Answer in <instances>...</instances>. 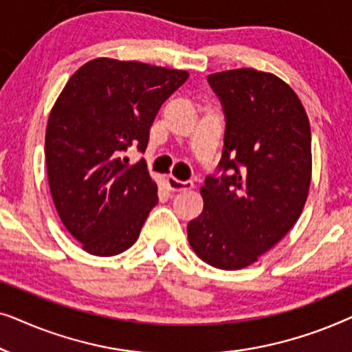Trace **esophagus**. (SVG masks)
Instances as JSON below:
<instances>
[{
  "label": "esophagus",
  "instance_id": "1",
  "mask_svg": "<svg viewBox=\"0 0 352 352\" xmlns=\"http://www.w3.org/2000/svg\"><path fill=\"white\" fill-rule=\"evenodd\" d=\"M166 184H168V189L176 190V192L190 190L192 187H194V182L192 181H179L176 179L175 176H166Z\"/></svg>",
  "mask_w": 352,
  "mask_h": 352
}]
</instances>
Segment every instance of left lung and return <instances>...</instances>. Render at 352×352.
<instances>
[{
  "label": "left lung",
  "mask_w": 352,
  "mask_h": 352,
  "mask_svg": "<svg viewBox=\"0 0 352 352\" xmlns=\"http://www.w3.org/2000/svg\"><path fill=\"white\" fill-rule=\"evenodd\" d=\"M208 83L226 115L224 175L205 179L204 211L187 224V239L201 261L237 271L300 218L311 186V128L300 98L274 74L234 69L208 75Z\"/></svg>",
  "instance_id": "left-lung-1"
}]
</instances>
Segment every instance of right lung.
Segmentation results:
<instances>
[{
	"instance_id": "obj_1",
	"label": "right lung",
	"mask_w": 352,
	"mask_h": 352,
	"mask_svg": "<svg viewBox=\"0 0 352 352\" xmlns=\"http://www.w3.org/2000/svg\"><path fill=\"white\" fill-rule=\"evenodd\" d=\"M189 78L186 70L98 57L81 65L52 105L46 126L47 181L65 229L94 256L136 242L158 204L144 152L162 104Z\"/></svg>"
}]
</instances>
